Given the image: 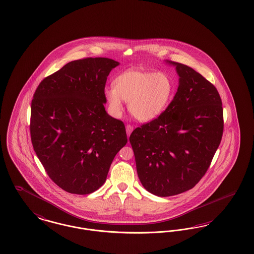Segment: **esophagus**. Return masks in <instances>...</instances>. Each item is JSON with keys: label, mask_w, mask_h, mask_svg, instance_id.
I'll return each instance as SVG.
<instances>
[{"label": "esophagus", "mask_w": 254, "mask_h": 254, "mask_svg": "<svg viewBox=\"0 0 254 254\" xmlns=\"http://www.w3.org/2000/svg\"><path fill=\"white\" fill-rule=\"evenodd\" d=\"M126 129H127V136H129L130 133L132 132V130H133V127L131 125H127Z\"/></svg>", "instance_id": "esophagus-1"}]
</instances>
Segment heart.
Here are the masks:
<instances>
[{"mask_svg": "<svg viewBox=\"0 0 254 254\" xmlns=\"http://www.w3.org/2000/svg\"><path fill=\"white\" fill-rule=\"evenodd\" d=\"M113 85L105 91L112 112L119 115L123 101L128 102L130 114L141 122H149L162 114L174 94V82L164 72L131 69L118 75Z\"/></svg>", "mask_w": 254, "mask_h": 254, "instance_id": "obj_1", "label": "heart"}]
</instances>
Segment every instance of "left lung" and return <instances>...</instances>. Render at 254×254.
<instances>
[{
  "label": "left lung",
  "instance_id": "obj_1",
  "mask_svg": "<svg viewBox=\"0 0 254 254\" xmlns=\"http://www.w3.org/2000/svg\"><path fill=\"white\" fill-rule=\"evenodd\" d=\"M171 63L179 75L175 98L162 114L129 136L139 179L158 196L194 187L207 172L224 132L217 88L191 67Z\"/></svg>",
  "mask_w": 254,
  "mask_h": 254
}]
</instances>
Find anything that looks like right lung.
I'll return each mask as SVG.
<instances>
[{
    "label": "right lung",
    "instance_id": "1",
    "mask_svg": "<svg viewBox=\"0 0 254 254\" xmlns=\"http://www.w3.org/2000/svg\"><path fill=\"white\" fill-rule=\"evenodd\" d=\"M118 61L74 60L46 76L30 106V139L47 175L71 194L98 190L127 142L125 124L105 109V83Z\"/></svg>",
    "mask_w": 254,
    "mask_h": 254
}]
</instances>
